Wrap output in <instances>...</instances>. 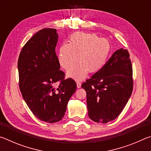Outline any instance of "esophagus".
Masks as SVG:
<instances>
[{"mask_svg": "<svg viewBox=\"0 0 151 151\" xmlns=\"http://www.w3.org/2000/svg\"><path fill=\"white\" fill-rule=\"evenodd\" d=\"M76 86H77V88H81V83H80V82H78V81L76 82Z\"/></svg>", "mask_w": 151, "mask_h": 151, "instance_id": "34e87169", "label": "esophagus"}]
</instances>
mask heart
I'll return each mask as SVG.
<instances>
[{"label": "heart", "instance_id": "obj_1", "mask_svg": "<svg viewBox=\"0 0 151 151\" xmlns=\"http://www.w3.org/2000/svg\"><path fill=\"white\" fill-rule=\"evenodd\" d=\"M111 45L108 40L94 33L75 32L70 35L69 42L64 43L58 50V61L63 69L67 70L77 62L80 63L67 73L76 81L86 78L88 73H96L105 65Z\"/></svg>", "mask_w": 151, "mask_h": 151}]
</instances>
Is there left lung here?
<instances>
[{"label":"left lung","mask_w":151,"mask_h":151,"mask_svg":"<svg viewBox=\"0 0 151 151\" xmlns=\"http://www.w3.org/2000/svg\"><path fill=\"white\" fill-rule=\"evenodd\" d=\"M86 93L88 116L107 123L121 113L133 89L132 66L127 49L116 50L103 68L82 85Z\"/></svg>","instance_id":"left-lung-1"}]
</instances>
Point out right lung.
<instances>
[{"mask_svg": "<svg viewBox=\"0 0 151 151\" xmlns=\"http://www.w3.org/2000/svg\"><path fill=\"white\" fill-rule=\"evenodd\" d=\"M58 34L55 29L40 30L22 48L18 60L19 88L33 114L53 123L65 114L68 102L75 93L73 79H65L55 52Z\"/></svg>", "mask_w": 151, "mask_h": 151, "instance_id": "right-lung-1", "label": "right lung"}]
</instances>
